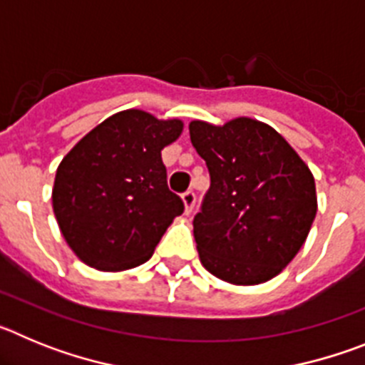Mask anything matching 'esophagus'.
Here are the masks:
<instances>
[{"label":"esophagus","instance_id":"34e87169","mask_svg":"<svg viewBox=\"0 0 365 365\" xmlns=\"http://www.w3.org/2000/svg\"><path fill=\"white\" fill-rule=\"evenodd\" d=\"M182 202H185L186 214H190V212L193 210V205H195V192H193V190H186V192L182 193Z\"/></svg>","mask_w":365,"mask_h":365}]
</instances>
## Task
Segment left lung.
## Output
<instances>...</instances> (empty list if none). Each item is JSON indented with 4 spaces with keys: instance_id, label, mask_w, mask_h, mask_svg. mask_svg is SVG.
I'll list each match as a JSON object with an SVG mask.
<instances>
[{
    "instance_id": "left-lung-1",
    "label": "left lung",
    "mask_w": 365,
    "mask_h": 365,
    "mask_svg": "<svg viewBox=\"0 0 365 365\" xmlns=\"http://www.w3.org/2000/svg\"><path fill=\"white\" fill-rule=\"evenodd\" d=\"M190 138L210 172L193 217L202 267L234 285L269 282L294 259L316 217L311 170L278 131L254 118L193 120Z\"/></svg>"
}]
</instances>
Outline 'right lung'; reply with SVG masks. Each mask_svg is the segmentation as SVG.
Returning <instances> with one entry per match:
<instances>
[{
    "label": "right lung",
    "mask_w": 365,
    "mask_h": 365,
    "mask_svg": "<svg viewBox=\"0 0 365 365\" xmlns=\"http://www.w3.org/2000/svg\"><path fill=\"white\" fill-rule=\"evenodd\" d=\"M182 122L125 109L91 130L56 170L53 210L76 256L93 269L118 272L143 265L182 214L168 188L160 151Z\"/></svg>",
    "instance_id": "1"
}]
</instances>
